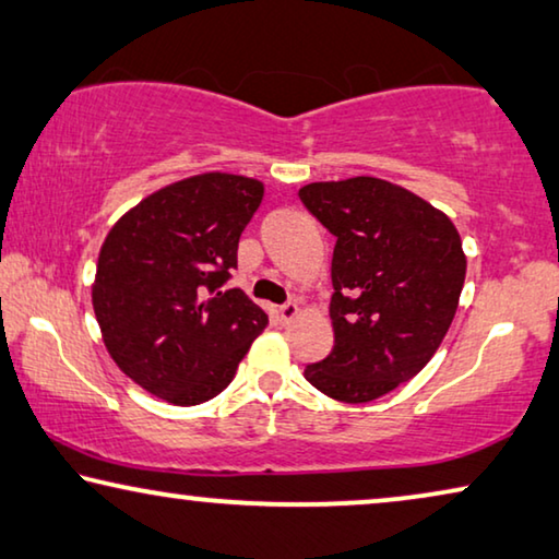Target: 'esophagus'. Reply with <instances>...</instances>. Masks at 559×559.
Masks as SVG:
<instances>
[{
	"instance_id": "1",
	"label": "esophagus",
	"mask_w": 559,
	"mask_h": 559,
	"mask_svg": "<svg viewBox=\"0 0 559 559\" xmlns=\"http://www.w3.org/2000/svg\"><path fill=\"white\" fill-rule=\"evenodd\" d=\"M299 312H302V307H299V302H287V305L280 307L282 322H293Z\"/></svg>"
}]
</instances>
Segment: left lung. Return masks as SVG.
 I'll list each match as a JSON object with an SVG mask.
<instances>
[{"mask_svg": "<svg viewBox=\"0 0 559 559\" xmlns=\"http://www.w3.org/2000/svg\"><path fill=\"white\" fill-rule=\"evenodd\" d=\"M333 249L335 345L305 368L320 393L368 403L424 370L454 320L466 254L454 222L399 183L376 176L299 189Z\"/></svg>", "mask_w": 559, "mask_h": 559, "instance_id": "1", "label": "left lung"}]
</instances>
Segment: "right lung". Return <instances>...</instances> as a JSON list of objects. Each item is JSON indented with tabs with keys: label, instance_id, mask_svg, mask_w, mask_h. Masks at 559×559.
Segmentation results:
<instances>
[{
	"label": "right lung",
	"instance_id": "right-lung-1",
	"mask_svg": "<svg viewBox=\"0 0 559 559\" xmlns=\"http://www.w3.org/2000/svg\"><path fill=\"white\" fill-rule=\"evenodd\" d=\"M264 183L209 171L153 191L112 224L93 282L103 343L156 399L197 406L231 383L266 328L241 289H222Z\"/></svg>",
	"mask_w": 559,
	"mask_h": 559
}]
</instances>
